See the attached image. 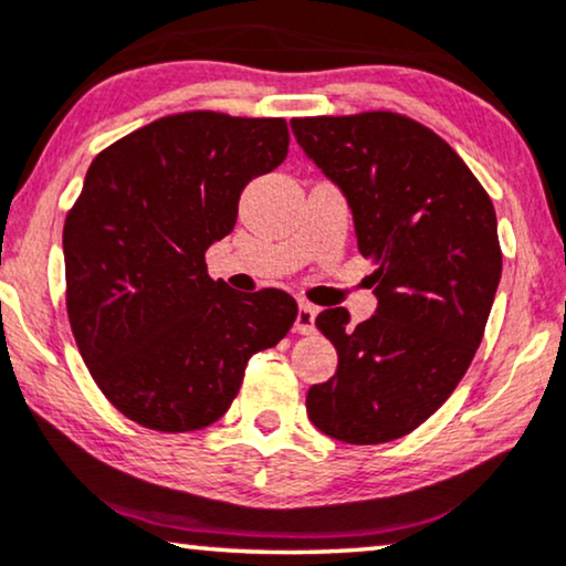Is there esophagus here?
<instances>
[{"instance_id":"esophagus-1","label":"esophagus","mask_w":566,"mask_h":566,"mask_svg":"<svg viewBox=\"0 0 566 566\" xmlns=\"http://www.w3.org/2000/svg\"><path fill=\"white\" fill-rule=\"evenodd\" d=\"M313 329H316V308H313L311 303H301L297 305V318H295V332H301V335H313Z\"/></svg>"}]
</instances>
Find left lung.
<instances>
[{
	"mask_svg": "<svg viewBox=\"0 0 566 566\" xmlns=\"http://www.w3.org/2000/svg\"><path fill=\"white\" fill-rule=\"evenodd\" d=\"M292 132L348 197L379 297L356 326L345 308L316 316L339 364L305 411L350 446L398 440L451 398L485 335L503 265L493 200L442 136L403 113L292 118Z\"/></svg>",
	"mask_w": 566,
	"mask_h": 566,
	"instance_id": "obj_1",
	"label": "left lung"
}]
</instances>
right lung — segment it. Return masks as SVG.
Segmentation results:
<instances>
[{"mask_svg":"<svg viewBox=\"0 0 566 566\" xmlns=\"http://www.w3.org/2000/svg\"><path fill=\"white\" fill-rule=\"evenodd\" d=\"M284 118L163 115L105 147L63 227L65 308L88 374L155 432L213 424L248 360L297 318L284 290L231 292L206 250L237 223L244 184L287 158Z\"/></svg>","mask_w":566,"mask_h":566,"instance_id":"right-lung-1","label":"right lung"}]
</instances>
